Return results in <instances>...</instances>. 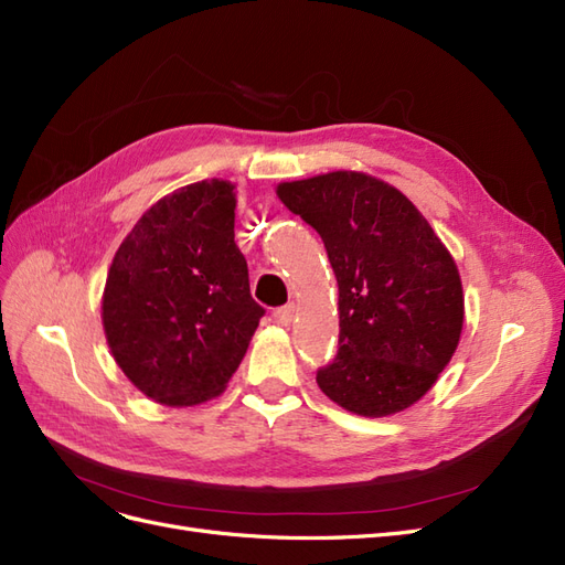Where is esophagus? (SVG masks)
Segmentation results:
<instances>
[{
  "instance_id": "obj_1",
  "label": "esophagus",
  "mask_w": 565,
  "mask_h": 565,
  "mask_svg": "<svg viewBox=\"0 0 565 565\" xmlns=\"http://www.w3.org/2000/svg\"><path fill=\"white\" fill-rule=\"evenodd\" d=\"M295 313H297L295 303H285V306H280V309L273 311V320H276L278 324H282V328H287V324L295 320Z\"/></svg>"
}]
</instances>
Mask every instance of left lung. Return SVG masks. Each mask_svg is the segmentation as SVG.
<instances>
[{"mask_svg": "<svg viewBox=\"0 0 565 565\" xmlns=\"http://www.w3.org/2000/svg\"><path fill=\"white\" fill-rule=\"evenodd\" d=\"M278 198L318 231L339 285V351L316 374L324 396L363 417L417 403L465 322L446 245L401 191L361 172L280 183Z\"/></svg>", "mask_w": 565, "mask_h": 565, "instance_id": "left-lung-1", "label": "left lung"}]
</instances>
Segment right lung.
<instances>
[{
    "mask_svg": "<svg viewBox=\"0 0 565 565\" xmlns=\"http://www.w3.org/2000/svg\"><path fill=\"white\" fill-rule=\"evenodd\" d=\"M228 181H198L158 200L119 245L104 292L115 363L162 405L218 396L266 313L235 245Z\"/></svg>",
    "mask_w": 565,
    "mask_h": 565,
    "instance_id": "add662e5",
    "label": "right lung"
}]
</instances>
